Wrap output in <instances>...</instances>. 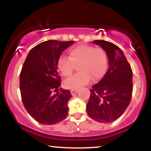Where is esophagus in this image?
<instances>
[{"label":"esophagus","instance_id":"obj_1","mask_svg":"<svg viewBox=\"0 0 151 151\" xmlns=\"http://www.w3.org/2000/svg\"><path fill=\"white\" fill-rule=\"evenodd\" d=\"M70 91H71V93H72V95H74L78 92V90L77 89H71Z\"/></svg>","mask_w":151,"mask_h":151}]
</instances>
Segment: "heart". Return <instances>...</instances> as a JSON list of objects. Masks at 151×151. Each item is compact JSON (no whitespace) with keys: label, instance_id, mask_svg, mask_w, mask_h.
Returning a JSON list of instances; mask_svg holds the SVG:
<instances>
[{"label":"heart","instance_id":"heart-1","mask_svg":"<svg viewBox=\"0 0 151 151\" xmlns=\"http://www.w3.org/2000/svg\"><path fill=\"white\" fill-rule=\"evenodd\" d=\"M74 65H78L79 72L64 81L67 89H77L89 84L91 79L93 81L101 79L108 67L107 53L101 47L79 45L70 50L69 58L62 55L58 61V70L65 77L72 74Z\"/></svg>","mask_w":151,"mask_h":151}]
</instances>
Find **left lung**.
I'll use <instances>...</instances> for the list:
<instances>
[{"label": "left lung", "mask_w": 151, "mask_h": 151, "mask_svg": "<svg viewBox=\"0 0 151 151\" xmlns=\"http://www.w3.org/2000/svg\"><path fill=\"white\" fill-rule=\"evenodd\" d=\"M106 52L108 71L101 80L90 89L86 105L88 115L100 123H111L129 106L133 91V72L119 47L105 40H94Z\"/></svg>", "instance_id": "left-lung-1"}]
</instances>
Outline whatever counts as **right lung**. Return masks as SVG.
I'll return each mask as SVG.
<instances>
[{
    "instance_id": "add662e5",
    "label": "right lung",
    "mask_w": 151,
    "mask_h": 151,
    "mask_svg": "<svg viewBox=\"0 0 151 151\" xmlns=\"http://www.w3.org/2000/svg\"><path fill=\"white\" fill-rule=\"evenodd\" d=\"M74 41L48 40L34 47L27 55L20 74L22 101L28 114L45 125L60 122L68 115L70 90L58 88V61L64 50ZM56 92V93H54Z\"/></svg>"
}]
</instances>
